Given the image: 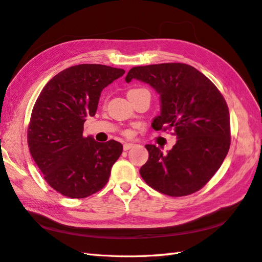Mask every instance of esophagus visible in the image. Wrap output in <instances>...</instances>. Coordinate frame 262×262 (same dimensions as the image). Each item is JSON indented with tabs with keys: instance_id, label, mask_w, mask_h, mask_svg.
I'll list each match as a JSON object with an SVG mask.
<instances>
[{
	"instance_id": "obj_1",
	"label": "esophagus",
	"mask_w": 262,
	"mask_h": 262,
	"mask_svg": "<svg viewBox=\"0 0 262 262\" xmlns=\"http://www.w3.org/2000/svg\"><path fill=\"white\" fill-rule=\"evenodd\" d=\"M133 147H135V144H132V143H126L124 144V150H128Z\"/></svg>"
}]
</instances>
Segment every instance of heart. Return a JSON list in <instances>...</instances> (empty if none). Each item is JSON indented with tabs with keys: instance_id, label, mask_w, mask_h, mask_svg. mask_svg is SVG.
<instances>
[{
	"instance_id": "1",
	"label": "heart",
	"mask_w": 262,
	"mask_h": 262,
	"mask_svg": "<svg viewBox=\"0 0 262 262\" xmlns=\"http://www.w3.org/2000/svg\"><path fill=\"white\" fill-rule=\"evenodd\" d=\"M139 90H143V89H142V88H134V89H130V90H128V93H127V96H130V95H133V94H136V93H138ZM125 135H126V136H130V133H129V132H126Z\"/></svg>"
}]
</instances>
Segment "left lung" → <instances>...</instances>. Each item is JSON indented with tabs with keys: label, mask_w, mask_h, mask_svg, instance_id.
I'll return each mask as SVG.
<instances>
[{
	"label": "left lung",
	"mask_w": 262,
	"mask_h": 262,
	"mask_svg": "<svg viewBox=\"0 0 262 262\" xmlns=\"http://www.w3.org/2000/svg\"><path fill=\"white\" fill-rule=\"evenodd\" d=\"M149 83L161 95V115L151 126L178 137L167 154L146 145L148 161L141 176L151 188L169 196H185L212 179L229 151L230 114L215 84L194 67L160 63L134 67L126 76Z\"/></svg>",
	"instance_id": "left-lung-1"
}]
</instances>
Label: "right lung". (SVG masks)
Segmentation results:
<instances>
[{
	"instance_id": "obj_1",
	"label": "right lung",
	"mask_w": 262,
	"mask_h": 262,
	"mask_svg": "<svg viewBox=\"0 0 262 262\" xmlns=\"http://www.w3.org/2000/svg\"><path fill=\"white\" fill-rule=\"evenodd\" d=\"M124 74L105 64L72 66L49 80L34 103L29 150L47 183L64 196L83 199L100 191L123 151L114 139L98 143L82 132L102 89Z\"/></svg>"
}]
</instances>
